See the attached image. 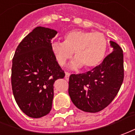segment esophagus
<instances>
[{
    "mask_svg": "<svg viewBox=\"0 0 135 135\" xmlns=\"http://www.w3.org/2000/svg\"><path fill=\"white\" fill-rule=\"evenodd\" d=\"M70 73H68V72H67V73H65V79L67 80H68L69 79V77H70Z\"/></svg>",
    "mask_w": 135,
    "mask_h": 135,
    "instance_id": "obj_1",
    "label": "esophagus"
}]
</instances>
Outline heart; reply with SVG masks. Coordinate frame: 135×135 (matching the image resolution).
Wrapping results in <instances>:
<instances>
[{"label": "heart", "mask_w": 135, "mask_h": 135, "mask_svg": "<svg viewBox=\"0 0 135 135\" xmlns=\"http://www.w3.org/2000/svg\"><path fill=\"white\" fill-rule=\"evenodd\" d=\"M52 51L57 63L63 66L74 53L76 59L70 68H78L83 65L86 69L99 65L105 57L107 40L102 33L75 29L64 36L63 42H53Z\"/></svg>", "instance_id": "heart-1"}]
</instances>
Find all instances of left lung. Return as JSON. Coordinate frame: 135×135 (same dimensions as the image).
Masks as SVG:
<instances>
[{
	"label": "left lung",
	"instance_id": "1",
	"mask_svg": "<svg viewBox=\"0 0 135 135\" xmlns=\"http://www.w3.org/2000/svg\"><path fill=\"white\" fill-rule=\"evenodd\" d=\"M113 52L99 65L69 78V96L75 107L96 113L105 109L117 95L124 80V56L119 45L110 41Z\"/></svg>",
	"mask_w": 135,
	"mask_h": 135
}]
</instances>
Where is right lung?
<instances>
[{
  "instance_id": "right-lung-1",
  "label": "right lung",
  "mask_w": 135,
  "mask_h": 135,
  "mask_svg": "<svg viewBox=\"0 0 135 135\" xmlns=\"http://www.w3.org/2000/svg\"><path fill=\"white\" fill-rule=\"evenodd\" d=\"M57 34L54 29L37 26L20 42L13 58V96L29 117L40 118L50 113L54 83L65 77L51 48V40Z\"/></svg>"
}]
</instances>
